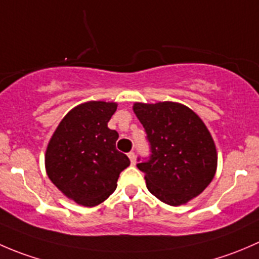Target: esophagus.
Segmentation results:
<instances>
[{"mask_svg": "<svg viewBox=\"0 0 259 259\" xmlns=\"http://www.w3.org/2000/svg\"><path fill=\"white\" fill-rule=\"evenodd\" d=\"M127 156H129V159H130V163L134 165V164H135V153H134V151H130V153L127 154Z\"/></svg>", "mask_w": 259, "mask_h": 259, "instance_id": "esophagus-1", "label": "esophagus"}]
</instances>
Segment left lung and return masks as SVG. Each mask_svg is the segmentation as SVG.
Wrapping results in <instances>:
<instances>
[{"label":"left lung","instance_id":"1","mask_svg":"<svg viewBox=\"0 0 259 259\" xmlns=\"http://www.w3.org/2000/svg\"><path fill=\"white\" fill-rule=\"evenodd\" d=\"M133 109L150 145L148 160L137 164L149 192L169 205L185 204L199 195L214 178L218 160L202 119L171 101L135 103Z\"/></svg>","mask_w":259,"mask_h":259}]
</instances>
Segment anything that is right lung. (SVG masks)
<instances>
[{"instance_id": "right-lung-1", "label": "right lung", "mask_w": 259, "mask_h": 259, "mask_svg": "<svg viewBox=\"0 0 259 259\" xmlns=\"http://www.w3.org/2000/svg\"><path fill=\"white\" fill-rule=\"evenodd\" d=\"M116 103L89 101L70 110L55 130L45 154L50 180L83 207L103 203L116 189L130 160L116 150L119 134L108 127Z\"/></svg>"}]
</instances>
